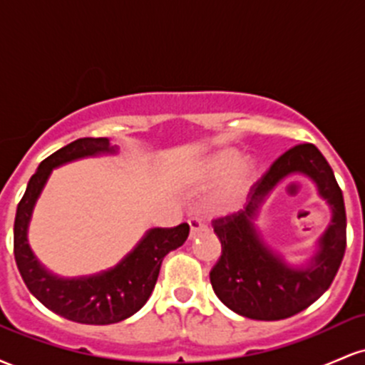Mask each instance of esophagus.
Returning a JSON list of instances; mask_svg holds the SVG:
<instances>
[{"label":"esophagus","mask_w":365,"mask_h":365,"mask_svg":"<svg viewBox=\"0 0 365 365\" xmlns=\"http://www.w3.org/2000/svg\"><path fill=\"white\" fill-rule=\"evenodd\" d=\"M188 225H190V235L192 237L199 235V233H202V232H207V225H204L199 217H190V220H188Z\"/></svg>","instance_id":"1"}]
</instances>
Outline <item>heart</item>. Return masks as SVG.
Returning a JSON list of instances; mask_svg holds the SVG:
<instances>
[{
	"mask_svg": "<svg viewBox=\"0 0 365 365\" xmlns=\"http://www.w3.org/2000/svg\"><path fill=\"white\" fill-rule=\"evenodd\" d=\"M238 156L237 154H221L216 159H212L207 166V178L212 182H221V180L228 178L237 168ZM250 177H252V170L249 165L240 166L232 178L226 182V185L221 188V192L216 197V202L223 207H232L240 202V199L245 194L247 183H249Z\"/></svg>",
	"mask_w": 365,
	"mask_h": 365,
	"instance_id": "1",
	"label": "heart"
}]
</instances>
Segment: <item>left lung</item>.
<instances>
[{"label": "left lung", "mask_w": 365, "mask_h": 365, "mask_svg": "<svg viewBox=\"0 0 365 365\" xmlns=\"http://www.w3.org/2000/svg\"><path fill=\"white\" fill-rule=\"evenodd\" d=\"M302 173L317 182L334 220L307 268L295 270L269 251L253 226L262 200L288 174ZM221 255L209 273L212 290L226 307L257 321L295 316L329 288L345 255L346 215L341 188L333 170L314 144H299L283 153L250 187L244 209L212 220Z\"/></svg>", "instance_id": "1"}]
</instances>
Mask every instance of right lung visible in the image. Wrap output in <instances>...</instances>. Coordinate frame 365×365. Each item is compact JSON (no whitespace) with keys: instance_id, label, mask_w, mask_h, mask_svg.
<instances>
[{"instance_id":"add662e5","label":"right lung","mask_w":365,"mask_h":365,"mask_svg":"<svg viewBox=\"0 0 365 365\" xmlns=\"http://www.w3.org/2000/svg\"><path fill=\"white\" fill-rule=\"evenodd\" d=\"M104 153H116L106 137H83L46 158L29 180L14 226L16 267L29 292L49 311L82 324H113L133 316L153 293L165 255L185 244L190 232L187 223L149 230L123 261L101 274L65 279L46 271L27 242L29 221L37 197L56 166Z\"/></svg>"}]
</instances>
